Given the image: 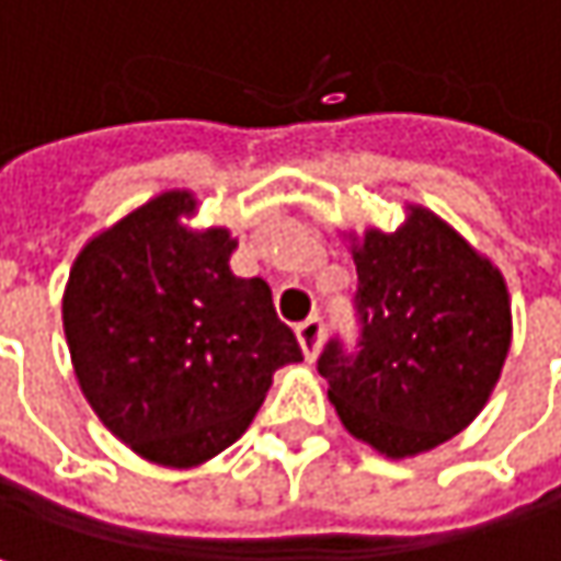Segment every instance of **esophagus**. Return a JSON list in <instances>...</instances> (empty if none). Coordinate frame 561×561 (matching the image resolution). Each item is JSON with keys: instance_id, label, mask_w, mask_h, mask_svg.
<instances>
[{"instance_id": "34e87169", "label": "esophagus", "mask_w": 561, "mask_h": 561, "mask_svg": "<svg viewBox=\"0 0 561 561\" xmlns=\"http://www.w3.org/2000/svg\"><path fill=\"white\" fill-rule=\"evenodd\" d=\"M295 334H298V344H301V354L308 357V360H314L318 357V351H321V337H324V321L318 318V314H311V318H305L298 328H295Z\"/></svg>"}]
</instances>
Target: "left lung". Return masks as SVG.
Masks as SVG:
<instances>
[{
  "mask_svg": "<svg viewBox=\"0 0 561 561\" xmlns=\"http://www.w3.org/2000/svg\"><path fill=\"white\" fill-rule=\"evenodd\" d=\"M357 351L334 337L318 374L344 428L387 458H412L474 422L510 351L501 270L425 207L354 243Z\"/></svg>",
  "mask_w": 561,
  "mask_h": 561,
  "instance_id": "left-lung-1",
  "label": "left lung"
}]
</instances>
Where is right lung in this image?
I'll use <instances>...</instances> for the list:
<instances>
[{
    "label": "right lung",
    "mask_w": 561,
    "mask_h": 561,
    "mask_svg": "<svg viewBox=\"0 0 561 561\" xmlns=\"http://www.w3.org/2000/svg\"><path fill=\"white\" fill-rule=\"evenodd\" d=\"M191 191H165L96 233L64 288L77 383L100 422L146 461L194 468L233 445L301 360L263 279L230 273L237 240L191 230Z\"/></svg>",
    "instance_id": "right-lung-1"
}]
</instances>
